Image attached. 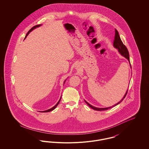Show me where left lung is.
<instances>
[{"label":"left lung","instance_id":"8db88e82","mask_svg":"<svg viewBox=\"0 0 149 149\" xmlns=\"http://www.w3.org/2000/svg\"><path fill=\"white\" fill-rule=\"evenodd\" d=\"M113 46L115 48H116L117 49H118L119 52L120 53V54L123 56L124 57H125L126 58H127L128 60L130 61V56H129V52H128V51L127 47H126V46L123 43L122 40H120V36L119 35V33L118 32V31L115 29V36H114V40L113 41ZM131 65V64H130ZM128 90L127 91V92L126 93L125 95H124L123 98L122 99H121L120 102H119L118 103L116 104L115 105H114L113 106L109 107H107V108H97V107H95L93 106L92 105H91L89 103H88L87 102L85 101L86 103L91 108H92L93 109L95 110V111H106V110H108L109 109H110L111 108H112L113 107L116 106L117 105H118V104H120V102L123 100V99L125 98V97L126 96L127 94Z\"/></svg>","mask_w":149,"mask_h":149}]
</instances>
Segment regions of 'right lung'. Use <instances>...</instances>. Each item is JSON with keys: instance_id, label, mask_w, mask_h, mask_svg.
<instances>
[{"instance_id": "1", "label": "right lung", "mask_w": 149, "mask_h": 149, "mask_svg": "<svg viewBox=\"0 0 149 149\" xmlns=\"http://www.w3.org/2000/svg\"><path fill=\"white\" fill-rule=\"evenodd\" d=\"M41 25L40 24H39V25H36V26H33L32 28L31 29H29V32H27V33L26 34V37H25V38H26V37L28 36V35L29 34V33L31 31H32L33 29H36V27H39V26H40ZM60 100H61V98H60V100H58V102H57V103L56 104L55 106L54 107H53L52 108H51V109H48V110H46V111H43V112H50V111H52V110H54L56 107L59 104V103H60Z\"/></svg>"}]
</instances>
